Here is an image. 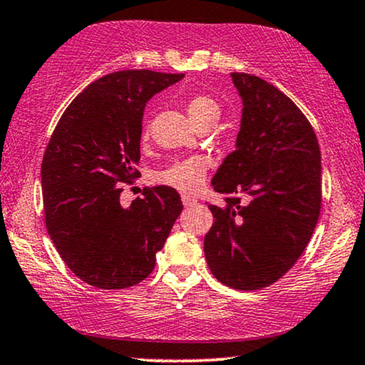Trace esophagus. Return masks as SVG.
<instances>
[{"label":"esophagus","instance_id":"obj_1","mask_svg":"<svg viewBox=\"0 0 365 365\" xmlns=\"http://www.w3.org/2000/svg\"><path fill=\"white\" fill-rule=\"evenodd\" d=\"M182 202L185 207H193L197 203V198L192 195H182Z\"/></svg>","mask_w":365,"mask_h":365}]
</instances>
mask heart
<instances>
[{
    "label": "heart",
    "mask_w": 365,
    "mask_h": 365,
    "mask_svg": "<svg viewBox=\"0 0 365 365\" xmlns=\"http://www.w3.org/2000/svg\"><path fill=\"white\" fill-rule=\"evenodd\" d=\"M187 113L195 126L202 128L205 125H215L220 118V105L207 95H192L185 101ZM148 133H143L147 138ZM208 172V162L203 157H190L175 160L167 168L155 173V182L160 185L175 188L178 192H195L205 182Z\"/></svg>",
    "instance_id": "obj_1"
}]
</instances>
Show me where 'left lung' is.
Segmentation results:
<instances>
[{"instance_id":"8db88e82","label":"left lung","mask_w":365,"mask_h":365,"mask_svg":"<svg viewBox=\"0 0 365 365\" xmlns=\"http://www.w3.org/2000/svg\"><path fill=\"white\" fill-rule=\"evenodd\" d=\"M232 80L244 115L237 150L212 180L225 205H208L215 222L203 249L217 280L255 290L290 270L312 237L322 203L320 148L287 95L249 73Z\"/></svg>"}]
</instances>
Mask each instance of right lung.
<instances>
[{"label": "right lung", "mask_w": 365, "mask_h": 365, "mask_svg": "<svg viewBox=\"0 0 365 365\" xmlns=\"http://www.w3.org/2000/svg\"><path fill=\"white\" fill-rule=\"evenodd\" d=\"M183 76L108 73L68 105L46 145V230L68 269L93 287L128 289L147 279L183 210L170 187H145L130 207L120 203L123 183L140 177L145 103Z\"/></svg>", "instance_id": "right-lung-1"}]
</instances>
